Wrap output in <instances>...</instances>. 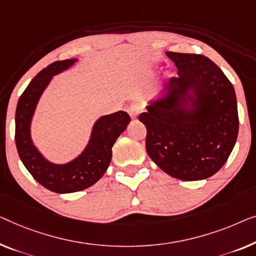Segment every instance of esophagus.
<instances>
[{"mask_svg":"<svg viewBox=\"0 0 256 256\" xmlns=\"http://www.w3.org/2000/svg\"><path fill=\"white\" fill-rule=\"evenodd\" d=\"M128 113L129 116H130L132 119H136V116H138L140 112V107L138 105H132L128 107Z\"/></svg>","mask_w":256,"mask_h":256,"instance_id":"esophagus-1","label":"esophagus"}]
</instances>
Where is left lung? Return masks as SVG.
Instances as JSON below:
<instances>
[{"label": "left lung", "instance_id": "left-lung-1", "mask_svg": "<svg viewBox=\"0 0 256 256\" xmlns=\"http://www.w3.org/2000/svg\"><path fill=\"white\" fill-rule=\"evenodd\" d=\"M166 55L178 76L171 77L162 97L149 102L146 112L140 114L146 127V152L173 178L206 179L223 168L238 137L234 88L204 55Z\"/></svg>", "mask_w": 256, "mask_h": 256}]
</instances>
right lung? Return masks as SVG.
Masks as SVG:
<instances>
[{"mask_svg":"<svg viewBox=\"0 0 256 256\" xmlns=\"http://www.w3.org/2000/svg\"><path fill=\"white\" fill-rule=\"evenodd\" d=\"M76 61L77 58L55 61L44 68L22 94L14 116V140L20 160L42 186L58 194L86 190L97 182L108 168L112 146L130 122V116L124 110L104 116L94 124L88 144L76 159L58 165L42 157L31 140L30 128L33 113L53 76L68 69Z\"/></svg>","mask_w":256,"mask_h":256,"instance_id":"1","label":"right lung"}]
</instances>
